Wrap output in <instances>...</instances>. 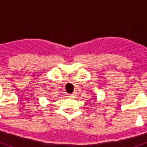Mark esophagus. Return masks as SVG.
Returning a JSON list of instances; mask_svg holds the SVG:
<instances>
[{
	"mask_svg": "<svg viewBox=\"0 0 147 147\" xmlns=\"http://www.w3.org/2000/svg\"><path fill=\"white\" fill-rule=\"evenodd\" d=\"M68 97H70V98H74L75 94H74V93H72V94H69L68 95Z\"/></svg>",
	"mask_w": 147,
	"mask_h": 147,
	"instance_id": "obj_1",
	"label": "esophagus"
}]
</instances>
